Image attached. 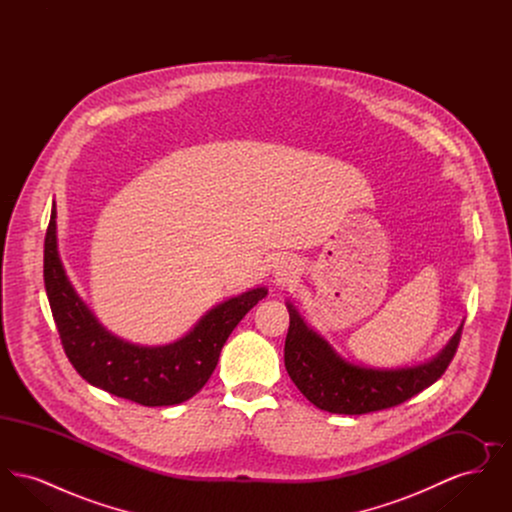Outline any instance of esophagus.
<instances>
[{"label":"esophagus","mask_w":512,"mask_h":512,"mask_svg":"<svg viewBox=\"0 0 512 512\" xmlns=\"http://www.w3.org/2000/svg\"><path fill=\"white\" fill-rule=\"evenodd\" d=\"M278 276H286V270H284V268H280V272H278Z\"/></svg>","instance_id":"34e87169"}]
</instances>
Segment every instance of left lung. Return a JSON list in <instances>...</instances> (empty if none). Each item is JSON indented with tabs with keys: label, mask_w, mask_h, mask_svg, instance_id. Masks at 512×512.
<instances>
[{
	"label": "left lung",
	"mask_w": 512,
	"mask_h": 512,
	"mask_svg": "<svg viewBox=\"0 0 512 512\" xmlns=\"http://www.w3.org/2000/svg\"><path fill=\"white\" fill-rule=\"evenodd\" d=\"M290 309V330L284 345L286 370L320 411L334 414H366L405 403L416 393L438 382L453 361L463 326L436 359L424 365L395 370H376L351 365L311 330L299 313Z\"/></svg>",
	"instance_id": "8db88e82"
}]
</instances>
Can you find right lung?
<instances>
[{
	"label": "right lung",
	"instance_id": "right-lung-1",
	"mask_svg": "<svg viewBox=\"0 0 512 512\" xmlns=\"http://www.w3.org/2000/svg\"><path fill=\"white\" fill-rule=\"evenodd\" d=\"M55 203L44 242V282L65 355L92 386L144 407L178 405L201 390L238 322L267 295L265 288L211 309L182 340L144 347L109 334L82 303L63 270L55 240Z\"/></svg>",
	"mask_w": 512,
	"mask_h": 512
}]
</instances>
